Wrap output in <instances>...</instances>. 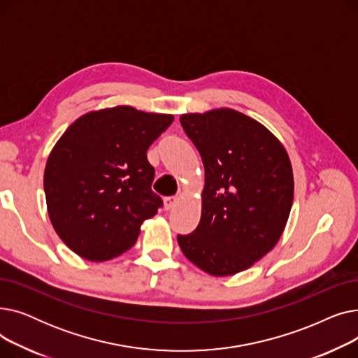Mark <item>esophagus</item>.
<instances>
[{"mask_svg": "<svg viewBox=\"0 0 358 358\" xmlns=\"http://www.w3.org/2000/svg\"><path fill=\"white\" fill-rule=\"evenodd\" d=\"M178 201H180L178 197H166V199L164 200V208H165V210L174 209L176 206L178 204Z\"/></svg>", "mask_w": 358, "mask_h": 358, "instance_id": "obj_1", "label": "esophagus"}]
</instances>
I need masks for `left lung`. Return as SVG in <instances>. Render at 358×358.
Returning a JSON list of instances; mask_svg holds the SVG:
<instances>
[{"instance_id":"obj_1","label":"left lung","mask_w":358,"mask_h":358,"mask_svg":"<svg viewBox=\"0 0 358 358\" xmlns=\"http://www.w3.org/2000/svg\"><path fill=\"white\" fill-rule=\"evenodd\" d=\"M181 126L204 165L201 217L178 245L196 267L234 275L267 255L283 234L293 204L286 148L255 119L234 108L185 113Z\"/></svg>"}]
</instances>
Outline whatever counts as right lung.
I'll list each match as a JSON object with an SVG mask.
<instances>
[{
  "label": "right lung",
  "mask_w": 358,
  "mask_h": 358,
  "mask_svg": "<svg viewBox=\"0 0 358 358\" xmlns=\"http://www.w3.org/2000/svg\"><path fill=\"white\" fill-rule=\"evenodd\" d=\"M173 115L116 106L85 113L55 143L43 187L52 227L77 255L103 262L135 245L162 204L146 150Z\"/></svg>",
  "instance_id": "add662e5"
}]
</instances>
